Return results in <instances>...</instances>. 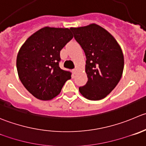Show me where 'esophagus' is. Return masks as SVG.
<instances>
[{
    "instance_id": "obj_1",
    "label": "esophagus",
    "mask_w": 146,
    "mask_h": 146,
    "mask_svg": "<svg viewBox=\"0 0 146 146\" xmlns=\"http://www.w3.org/2000/svg\"><path fill=\"white\" fill-rule=\"evenodd\" d=\"M76 71H77V69H76V68L73 69V73H74V74H76Z\"/></svg>"
}]
</instances>
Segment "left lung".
<instances>
[{
  "mask_svg": "<svg viewBox=\"0 0 146 146\" xmlns=\"http://www.w3.org/2000/svg\"><path fill=\"white\" fill-rule=\"evenodd\" d=\"M70 30L86 56L88 81L79 91L88 100H101L122 77L124 57L121 46L110 33L95 23Z\"/></svg>",
  "mask_w": 146,
  "mask_h": 146,
  "instance_id": "obj_1",
  "label": "left lung"
}]
</instances>
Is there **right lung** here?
I'll list each match as a JSON object with an SVG mask.
<instances>
[{"mask_svg":"<svg viewBox=\"0 0 146 146\" xmlns=\"http://www.w3.org/2000/svg\"><path fill=\"white\" fill-rule=\"evenodd\" d=\"M73 35L70 29L44 27L31 35L17 56L18 74L24 87L34 97L51 100L71 78L70 71L59 67L60 52Z\"/></svg>","mask_w":146,"mask_h":146,"instance_id":"add662e5","label":"right lung"}]
</instances>
